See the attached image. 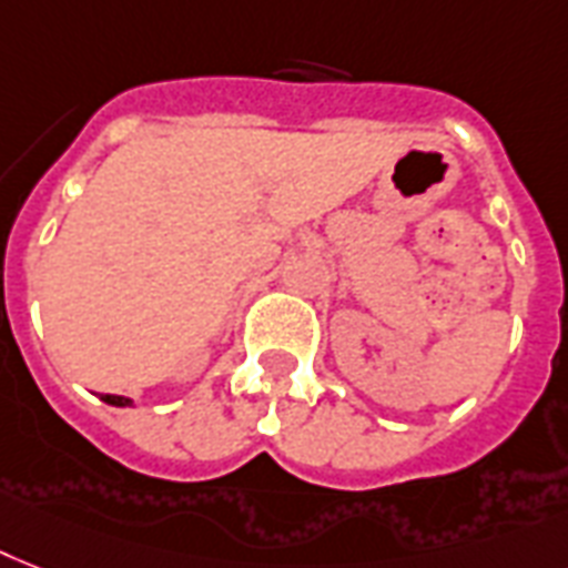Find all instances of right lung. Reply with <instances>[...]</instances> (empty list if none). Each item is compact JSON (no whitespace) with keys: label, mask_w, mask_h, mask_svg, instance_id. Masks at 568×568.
<instances>
[{"label":"right lung","mask_w":568,"mask_h":568,"mask_svg":"<svg viewBox=\"0 0 568 568\" xmlns=\"http://www.w3.org/2000/svg\"><path fill=\"white\" fill-rule=\"evenodd\" d=\"M101 399H104L108 405H119V408L131 405V399H128V396H116V394H101Z\"/></svg>","instance_id":"add662e5"}]
</instances>
